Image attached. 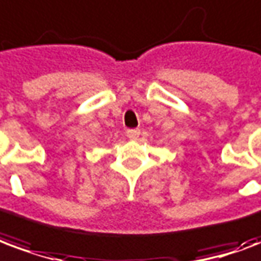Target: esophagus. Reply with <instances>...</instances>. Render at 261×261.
Instances as JSON below:
<instances>
[{
  "instance_id": "obj_1",
  "label": "esophagus",
  "mask_w": 261,
  "mask_h": 261,
  "mask_svg": "<svg viewBox=\"0 0 261 261\" xmlns=\"http://www.w3.org/2000/svg\"><path fill=\"white\" fill-rule=\"evenodd\" d=\"M127 137L130 138V140H137L138 137H140V130L138 128H134V130H127Z\"/></svg>"
}]
</instances>
